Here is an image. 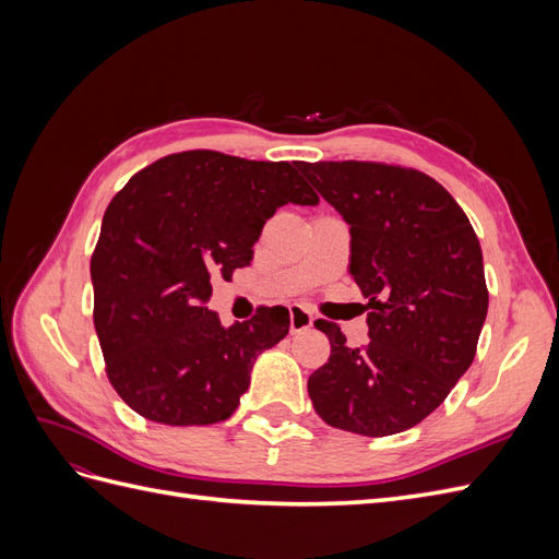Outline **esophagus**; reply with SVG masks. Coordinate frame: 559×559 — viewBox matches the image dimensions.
I'll return each mask as SVG.
<instances>
[{
    "label": "esophagus",
    "mask_w": 559,
    "mask_h": 559,
    "mask_svg": "<svg viewBox=\"0 0 559 559\" xmlns=\"http://www.w3.org/2000/svg\"><path fill=\"white\" fill-rule=\"evenodd\" d=\"M312 321H314L312 314L306 312L302 308H298V306H294V308L289 310V329H292V333H300V331L310 329Z\"/></svg>",
    "instance_id": "esophagus-1"
}]
</instances>
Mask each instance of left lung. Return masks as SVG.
<instances>
[{
  "label": "left lung",
  "instance_id": "obj_1",
  "mask_svg": "<svg viewBox=\"0 0 559 559\" xmlns=\"http://www.w3.org/2000/svg\"><path fill=\"white\" fill-rule=\"evenodd\" d=\"M298 170L349 224V275L368 300L364 347L314 321L331 343L308 380L314 411L361 436L411 429L476 357L489 302L478 235L443 186L413 167L326 160Z\"/></svg>",
  "mask_w": 559,
  "mask_h": 559
}]
</instances>
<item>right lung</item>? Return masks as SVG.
<instances>
[{
    "instance_id": "add662e5",
    "label": "right lung",
    "mask_w": 559,
    "mask_h": 559,
    "mask_svg": "<svg viewBox=\"0 0 559 559\" xmlns=\"http://www.w3.org/2000/svg\"><path fill=\"white\" fill-rule=\"evenodd\" d=\"M319 198L292 163L181 151L114 195L91 259L105 370L134 413L170 427L228 419L259 354L289 333V310L224 326L205 302L214 275L251 263L263 224Z\"/></svg>"
}]
</instances>
